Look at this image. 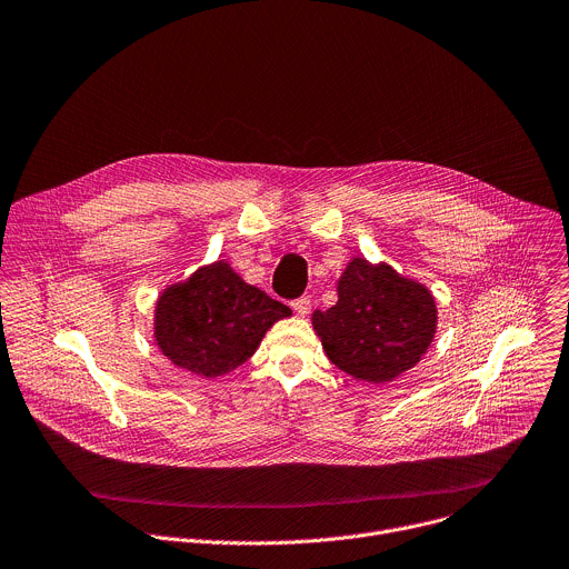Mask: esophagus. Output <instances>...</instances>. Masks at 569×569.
Masks as SVG:
<instances>
[{
  "mask_svg": "<svg viewBox=\"0 0 569 569\" xmlns=\"http://www.w3.org/2000/svg\"><path fill=\"white\" fill-rule=\"evenodd\" d=\"M311 297H308V295H301V297H297L295 301H292V311L297 313V316H308V311H311Z\"/></svg>",
  "mask_w": 569,
  "mask_h": 569,
  "instance_id": "obj_1",
  "label": "esophagus"
}]
</instances>
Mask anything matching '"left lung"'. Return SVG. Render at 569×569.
Segmentation results:
<instances>
[{"instance_id":"1","label":"left lung","mask_w":569,"mask_h":569,"mask_svg":"<svg viewBox=\"0 0 569 569\" xmlns=\"http://www.w3.org/2000/svg\"><path fill=\"white\" fill-rule=\"evenodd\" d=\"M431 292L390 266L353 258L338 281V301L313 313L331 363L358 381L386 383L410 370L436 333Z\"/></svg>"}]
</instances>
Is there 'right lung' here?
<instances>
[{
    "instance_id": "right-lung-1",
    "label": "right lung",
    "mask_w": 569,
    "mask_h": 569,
    "mask_svg": "<svg viewBox=\"0 0 569 569\" xmlns=\"http://www.w3.org/2000/svg\"><path fill=\"white\" fill-rule=\"evenodd\" d=\"M290 308L247 286L227 263L197 270L157 303V342L177 368L201 379L222 377L256 351Z\"/></svg>"
}]
</instances>
